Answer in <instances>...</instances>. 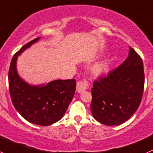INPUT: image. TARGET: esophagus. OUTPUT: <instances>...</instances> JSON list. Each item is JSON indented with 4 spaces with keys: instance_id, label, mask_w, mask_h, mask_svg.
<instances>
[{
    "instance_id": "obj_1",
    "label": "esophagus",
    "mask_w": 153,
    "mask_h": 153,
    "mask_svg": "<svg viewBox=\"0 0 153 153\" xmlns=\"http://www.w3.org/2000/svg\"><path fill=\"white\" fill-rule=\"evenodd\" d=\"M88 82L86 80H83V81H79L77 83V87H76V91L78 93H82V91L86 90L88 88Z\"/></svg>"
}]
</instances>
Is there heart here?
<instances>
[{
  "label": "heart",
  "instance_id": "obj_1",
  "mask_svg": "<svg viewBox=\"0 0 153 153\" xmlns=\"http://www.w3.org/2000/svg\"><path fill=\"white\" fill-rule=\"evenodd\" d=\"M108 71V64L107 62H101L96 64L92 68V73L94 76L98 77L106 74Z\"/></svg>",
  "mask_w": 153,
  "mask_h": 153
}]
</instances>
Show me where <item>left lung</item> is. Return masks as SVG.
<instances>
[{
    "instance_id": "obj_1",
    "label": "left lung",
    "mask_w": 153,
    "mask_h": 153,
    "mask_svg": "<svg viewBox=\"0 0 153 153\" xmlns=\"http://www.w3.org/2000/svg\"><path fill=\"white\" fill-rule=\"evenodd\" d=\"M129 49L128 57L120 65L93 84L91 111L96 120L107 126L124 123L141 102L143 63L134 49Z\"/></svg>"
}]
</instances>
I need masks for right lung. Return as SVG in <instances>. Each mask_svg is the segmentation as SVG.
I'll return each mask as SVG.
<instances>
[{
    "label": "right lung",
    "instance_id": "add662e5",
    "mask_svg": "<svg viewBox=\"0 0 153 153\" xmlns=\"http://www.w3.org/2000/svg\"><path fill=\"white\" fill-rule=\"evenodd\" d=\"M38 37L23 46L13 56L8 74L9 91L15 109L33 124L49 126L62 119L75 94L76 80H55L33 85L19 75L18 56L39 40Z\"/></svg>",
    "mask_w": 153,
    "mask_h": 153
}]
</instances>
